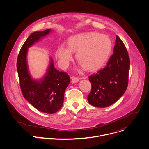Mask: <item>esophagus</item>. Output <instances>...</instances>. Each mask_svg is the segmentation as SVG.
Segmentation results:
<instances>
[{"mask_svg":"<svg viewBox=\"0 0 149 149\" xmlns=\"http://www.w3.org/2000/svg\"><path fill=\"white\" fill-rule=\"evenodd\" d=\"M71 78L72 79V83H77L79 81V78H76V77H71Z\"/></svg>","mask_w":149,"mask_h":149,"instance_id":"esophagus-1","label":"esophagus"}]
</instances>
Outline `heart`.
Returning a JSON list of instances; mask_svg holds the SVG:
<instances>
[{
	"label": "heart",
	"mask_w": 149,
	"mask_h": 149,
	"mask_svg": "<svg viewBox=\"0 0 149 149\" xmlns=\"http://www.w3.org/2000/svg\"><path fill=\"white\" fill-rule=\"evenodd\" d=\"M68 46L62 44L56 50V55L62 67H68L72 59V52H76V59L84 70L94 71L101 67L107 61L113 44L107 35L86 32L70 37Z\"/></svg>",
	"instance_id": "heart-1"
}]
</instances>
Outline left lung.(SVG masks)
I'll use <instances>...</instances> for the list:
<instances>
[{"label": "left lung", "mask_w": 149, "mask_h": 149, "mask_svg": "<svg viewBox=\"0 0 149 149\" xmlns=\"http://www.w3.org/2000/svg\"><path fill=\"white\" fill-rule=\"evenodd\" d=\"M113 54L107 65L89 78L91 90L87 99L96 107H107L116 102L128 86L130 59L123 41L116 35Z\"/></svg>", "instance_id": "8db88e82"}]
</instances>
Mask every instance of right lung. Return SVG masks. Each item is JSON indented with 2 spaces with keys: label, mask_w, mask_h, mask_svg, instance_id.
Wrapping results in <instances>:
<instances>
[{
  "label": "right lung",
  "mask_w": 149,
  "mask_h": 149,
  "mask_svg": "<svg viewBox=\"0 0 149 149\" xmlns=\"http://www.w3.org/2000/svg\"><path fill=\"white\" fill-rule=\"evenodd\" d=\"M51 31L48 29L31 33L20 50L16 63L20 87L24 98L38 110L47 114H54L62 107L70 78L66 72L57 70L51 58L44 77L40 80L32 79L28 71L27 52L35 42L48 35Z\"/></svg>",
  "instance_id": "1"
}]
</instances>
